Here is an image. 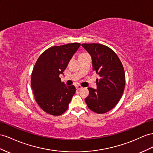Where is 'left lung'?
<instances>
[{
  "label": "left lung",
  "instance_id": "obj_1",
  "mask_svg": "<svg viewBox=\"0 0 153 153\" xmlns=\"http://www.w3.org/2000/svg\"><path fill=\"white\" fill-rule=\"evenodd\" d=\"M79 47L78 43L52 46L42 53L35 64L31 76L34 98L48 114H63L75 94L76 87L72 82H61L59 75L63 74Z\"/></svg>",
  "mask_w": 153,
  "mask_h": 153
}]
</instances>
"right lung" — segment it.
Listing matches in <instances>:
<instances>
[{"mask_svg": "<svg viewBox=\"0 0 153 153\" xmlns=\"http://www.w3.org/2000/svg\"><path fill=\"white\" fill-rule=\"evenodd\" d=\"M82 46L91 54L93 70L99 77L96 88H88L85 101L89 109L97 114H104L114 108L123 95L125 75L122 63L116 53L108 47L97 43Z\"/></svg>", "mask_w": 153, "mask_h": 153, "instance_id": "add662e5", "label": "right lung"}]
</instances>
